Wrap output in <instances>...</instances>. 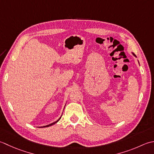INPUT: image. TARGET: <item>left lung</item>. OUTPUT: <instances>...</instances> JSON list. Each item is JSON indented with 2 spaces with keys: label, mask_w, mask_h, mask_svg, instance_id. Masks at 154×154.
Returning <instances> with one entry per match:
<instances>
[{
  "label": "left lung",
  "mask_w": 154,
  "mask_h": 154,
  "mask_svg": "<svg viewBox=\"0 0 154 154\" xmlns=\"http://www.w3.org/2000/svg\"><path fill=\"white\" fill-rule=\"evenodd\" d=\"M134 54V56H136V55H135V54Z\"/></svg>",
  "instance_id": "obj_1"
}]
</instances>
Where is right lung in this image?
I'll list each match as a JSON object with an SVG mask.
<instances>
[{
  "label": "right lung",
  "instance_id": "right-lung-1",
  "mask_svg": "<svg viewBox=\"0 0 154 154\" xmlns=\"http://www.w3.org/2000/svg\"><path fill=\"white\" fill-rule=\"evenodd\" d=\"M61 118V117L59 119H58V120H57V121H56L55 122H54V123H52V124H49V125H46V126H43V127H49V126H51V125H54V124H55L56 123H57V122L60 120V119Z\"/></svg>",
  "mask_w": 154,
  "mask_h": 154
}]
</instances>
